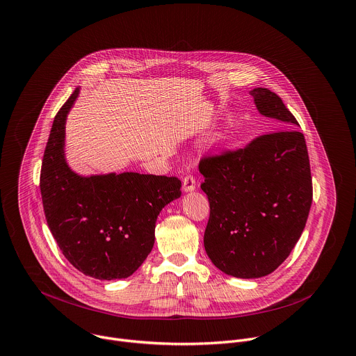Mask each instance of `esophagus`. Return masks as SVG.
Segmentation results:
<instances>
[{
	"instance_id": "1",
	"label": "esophagus",
	"mask_w": 356,
	"mask_h": 356,
	"mask_svg": "<svg viewBox=\"0 0 356 356\" xmlns=\"http://www.w3.org/2000/svg\"><path fill=\"white\" fill-rule=\"evenodd\" d=\"M197 187V180L193 175H187L184 179H183V190L186 193H190V191H194Z\"/></svg>"
}]
</instances>
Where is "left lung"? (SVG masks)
Segmentation results:
<instances>
[{"mask_svg":"<svg viewBox=\"0 0 356 356\" xmlns=\"http://www.w3.org/2000/svg\"><path fill=\"white\" fill-rule=\"evenodd\" d=\"M250 95L260 114L280 127L299 126L270 89L254 88ZM198 169L209 201L204 246L213 266L236 278L275 271L298 243L313 200L303 134H264L245 148L204 156Z\"/></svg>","mask_w":356,"mask_h":356,"instance_id":"left-lung-1","label":"left lung"}]
</instances>
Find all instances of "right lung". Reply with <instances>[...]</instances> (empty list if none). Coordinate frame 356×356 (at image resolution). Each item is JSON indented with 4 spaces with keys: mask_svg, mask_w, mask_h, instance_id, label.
<instances>
[{
    "mask_svg": "<svg viewBox=\"0 0 356 356\" xmlns=\"http://www.w3.org/2000/svg\"><path fill=\"white\" fill-rule=\"evenodd\" d=\"M76 88L54 117L40 170V193L51 234L64 257L96 280L134 274L155 243L162 208L181 195L177 177L134 172L83 177L64 158L67 114Z\"/></svg>",
    "mask_w": 356,
    "mask_h": 356,
    "instance_id": "add662e5",
    "label": "right lung"
}]
</instances>
